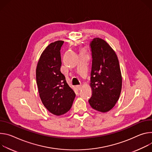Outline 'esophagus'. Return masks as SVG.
<instances>
[{
    "label": "esophagus",
    "instance_id": "esophagus-1",
    "mask_svg": "<svg viewBox=\"0 0 152 152\" xmlns=\"http://www.w3.org/2000/svg\"><path fill=\"white\" fill-rule=\"evenodd\" d=\"M76 88L78 89V90H80L81 89V85H77L76 86Z\"/></svg>",
    "mask_w": 152,
    "mask_h": 152
}]
</instances>
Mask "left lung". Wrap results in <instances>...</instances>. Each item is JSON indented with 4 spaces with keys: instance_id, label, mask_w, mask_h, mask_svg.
Listing matches in <instances>:
<instances>
[{
    "instance_id": "obj_1",
    "label": "left lung",
    "mask_w": 152,
    "mask_h": 152,
    "mask_svg": "<svg viewBox=\"0 0 152 152\" xmlns=\"http://www.w3.org/2000/svg\"><path fill=\"white\" fill-rule=\"evenodd\" d=\"M92 63L90 85L91 106L101 112L111 110L120 98L122 76L120 63L113 49L104 40L95 38L90 43Z\"/></svg>"
}]
</instances>
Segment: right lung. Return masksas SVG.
Instances as JSON below:
<instances>
[{"instance_id": "1", "label": "right lung", "mask_w": 152, "mask_h": 152, "mask_svg": "<svg viewBox=\"0 0 152 152\" xmlns=\"http://www.w3.org/2000/svg\"><path fill=\"white\" fill-rule=\"evenodd\" d=\"M64 42L49 44L41 54L36 68V81L40 99L51 113L61 115L72 107L75 94L61 72L60 49Z\"/></svg>"}]
</instances>
